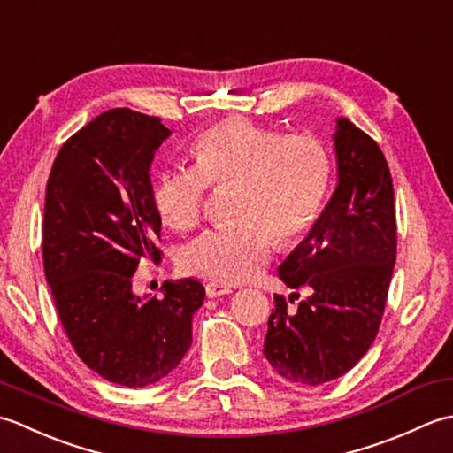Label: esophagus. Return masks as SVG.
I'll use <instances>...</instances> for the list:
<instances>
[{
    "mask_svg": "<svg viewBox=\"0 0 453 453\" xmlns=\"http://www.w3.org/2000/svg\"><path fill=\"white\" fill-rule=\"evenodd\" d=\"M234 290L226 284H218V282H208L206 284V296L208 297H218V296H224V294H232Z\"/></svg>",
    "mask_w": 453,
    "mask_h": 453,
    "instance_id": "esophagus-1",
    "label": "esophagus"
}]
</instances>
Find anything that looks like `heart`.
Listing matches in <instances>:
<instances>
[{
    "mask_svg": "<svg viewBox=\"0 0 453 453\" xmlns=\"http://www.w3.org/2000/svg\"><path fill=\"white\" fill-rule=\"evenodd\" d=\"M192 169L167 167L151 182V204L167 227L190 232L204 216L208 187L232 182L235 219L195 239L180 257L187 273L221 284L261 274L276 237L294 245L313 227L331 179V161L311 134H280L247 117L211 124L190 143Z\"/></svg>",
    "mask_w": 453,
    "mask_h": 453,
    "instance_id": "b5f03b06",
    "label": "heart"
}]
</instances>
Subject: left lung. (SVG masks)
I'll return each mask as SVG.
<instances>
[{"instance_id":"left-lung-1","label":"left lung","mask_w":453,"mask_h":453,"mask_svg":"<svg viewBox=\"0 0 453 453\" xmlns=\"http://www.w3.org/2000/svg\"><path fill=\"white\" fill-rule=\"evenodd\" d=\"M339 185L278 276L310 294L296 310L274 294L265 356L284 380L321 386L350 372L380 331L397 257L393 180L375 140L336 120ZM300 294L290 296L294 303Z\"/></svg>"}]
</instances>
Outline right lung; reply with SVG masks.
<instances>
[{
    "label": "right lung",
    "mask_w": 453,
    "mask_h": 453,
    "mask_svg": "<svg viewBox=\"0 0 453 453\" xmlns=\"http://www.w3.org/2000/svg\"><path fill=\"white\" fill-rule=\"evenodd\" d=\"M171 134L161 119L111 109L64 142L46 182L42 263L58 317L81 362L101 378L146 388L175 370L204 302L195 278L140 297L142 258L161 261V218L150 165Z\"/></svg>",
    "instance_id": "right-lung-1"
}]
</instances>
